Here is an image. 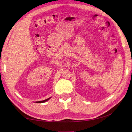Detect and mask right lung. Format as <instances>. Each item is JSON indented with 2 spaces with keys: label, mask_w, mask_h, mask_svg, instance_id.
<instances>
[{
  "label": "right lung",
  "mask_w": 132,
  "mask_h": 132,
  "mask_svg": "<svg viewBox=\"0 0 132 132\" xmlns=\"http://www.w3.org/2000/svg\"><path fill=\"white\" fill-rule=\"evenodd\" d=\"M51 97H50V98H47V99H46V100H43V101H36V103H43V102H45L46 101H48V100Z\"/></svg>",
  "instance_id": "add662e5"
}]
</instances>
